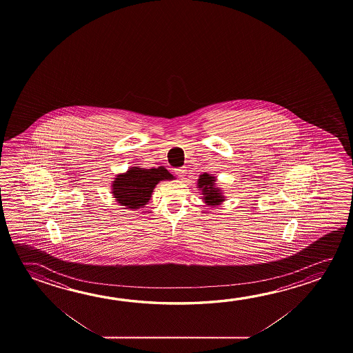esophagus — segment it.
Wrapping results in <instances>:
<instances>
[{"label":"esophagus","mask_w":353,"mask_h":353,"mask_svg":"<svg viewBox=\"0 0 353 353\" xmlns=\"http://www.w3.org/2000/svg\"><path fill=\"white\" fill-rule=\"evenodd\" d=\"M185 171H187V170H185V166H182V168H176V170H174V174H177L179 177H183L185 174Z\"/></svg>","instance_id":"34e87169"}]
</instances>
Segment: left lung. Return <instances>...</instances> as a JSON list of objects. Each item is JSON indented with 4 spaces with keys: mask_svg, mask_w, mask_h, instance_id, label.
<instances>
[{
    "mask_svg": "<svg viewBox=\"0 0 353 353\" xmlns=\"http://www.w3.org/2000/svg\"><path fill=\"white\" fill-rule=\"evenodd\" d=\"M214 182L215 179L208 174H201V179H198V185L199 188H202V194H204V202L209 205L220 204L221 201H224L223 196H220L219 190L214 187Z\"/></svg>",
    "mask_w": 353,
    "mask_h": 353,
    "instance_id": "1",
    "label": "left lung"
}]
</instances>
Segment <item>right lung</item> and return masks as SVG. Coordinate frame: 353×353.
Returning <instances> with one entry per match:
<instances>
[{"label":"right lung","instance_id":"1","mask_svg":"<svg viewBox=\"0 0 353 353\" xmlns=\"http://www.w3.org/2000/svg\"><path fill=\"white\" fill-rule=\"evenodd\" d=\"M172 174L166 168H133L127 174H118L113 182V196L125 205V209L143 208L150 199L152 190L162 179H171Z\"/></svg>","mask_w":353,"mask_h":353}]
</instances>
